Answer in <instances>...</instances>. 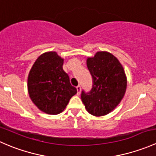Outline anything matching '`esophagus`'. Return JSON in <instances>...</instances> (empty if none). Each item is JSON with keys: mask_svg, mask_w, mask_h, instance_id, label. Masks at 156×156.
Listing matches in <instances>:
<instances>
[{"mask_svg": "<svg viewBox=\"0 0 156 156\" xmlns=\"http://www.w3.org/2000/svg\"><path fill=\"white\" fill-rule=\"evenodd\" d=\"M76 88H77V91H78V95H79V94H81V86H80V85L77 86Z\"/></svg>", "mask_w": 156, "mask_h": 156, "instance_id": "1", "label": "esophagus"}]
</instances>
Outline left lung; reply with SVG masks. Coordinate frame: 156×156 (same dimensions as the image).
<instances>
[{"label":"left lung","instance_id":"obj_1","mask_svg":"<svg viewBox=\"0 0 156 156\" xmlns=\"http://www.w3.org/2000/svg\"><path fill=\"white\" fill-rule=\"evenodd\" d=\"M93 78L89 93H81V100L90 114L103 116L120 103L127 89V77L119 59L106 51H98L87 59Z\"/></svg>","mask_w":156,"mask_h":156}]
</instances>
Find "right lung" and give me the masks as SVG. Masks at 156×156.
<instances>
[{
	"instance_id": "add662e5",
	"label": "right lung",
	"mask_w": 156,
	"mask_h": 156,
	"mask_svg": "<svg viewBox=\"0 0 156 156\" xmlns=\"http://www.w3.org/2000/svg\"><path fill=\"white\" fill-rule=\"evenodd\" d=\"M64 59L55 51L37 57L28 76V92L31 101L41 111L49 115L62 112L77 89L70 84L62 69Z\"/></svg>"
}]
</instances>
